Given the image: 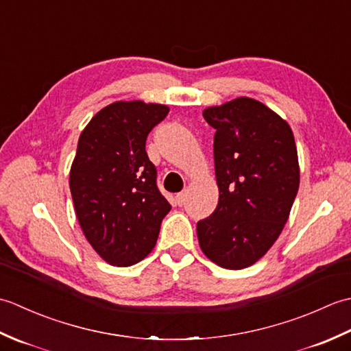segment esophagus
I'll return each mask as SVG.
<instances>
[{
	"mask_svg": "<svg viewBox=\"0 0 351 351\" xmlns=\"http://www.w3.org/2000/svg\"><path fill=\"white\" fill-rule=\"evenodd\" d=\"M175 199H176V204H178V205H184L185 199H187V195H185L184 191H182V193H178V195L175 196Z\"/></svg>",
	"mask_w": 351,
	"mask_h": 351,
	"instance_id": "obj_1",
	"label": "esophagus"
}]
</instances>
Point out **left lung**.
<instances>
[{
	"label": "left lung",
	"mask_w": 351,
	"mask_h": 351,
	"mask_svg": "<svg viewBox=\"0 0 351 351\" xmlns=\"http://www.w3.org/2000/svg\"><path fill=\"white\" fill-rule=\"evenodd\" d=\"M215 130V211L197 221L200 249L228 268L255 264L278 240L299 191L300 170L289 125L252 98L204 110Z\"/></svg>",
	"instance_id": "left-lung-1"
}]
</instances>
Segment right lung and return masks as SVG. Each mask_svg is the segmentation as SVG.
Returning a JSON list of instances; mask_svg holds the SVG:
<instances>
[{"instance_id":"1","label":"right lung","mask_w":351,"mask_h":351,"mask_svg":"<svg viewBox=\"0 0 351 351\" xmlns=\"http://www.w3.org/2000/svg\"><path fill=\"white\" fill-rule=\"evenodd\" d=\"M167 113L161 104L113 102L80 136L69 175L73 206L87 241L111 265L146 258L171 208L146 154L147 134Z\"/></svg>"}]
</instances>
